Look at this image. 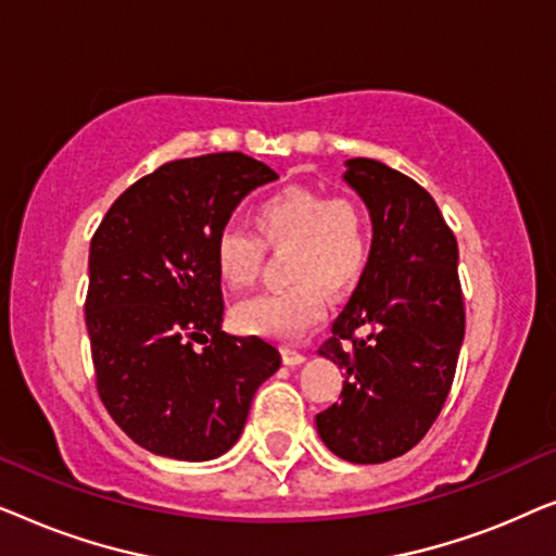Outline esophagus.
Wrapping results in <instances>:
<instances>
[{"label":"esophagus","mask_w":556,"mask_h":556,"mask_svg":"<svg viewBox=\"0 0 556 556\" xmlns=\"http://www.w3.org/2000/svg\"><path fill=\"white\" fill-rule=\"evenodd\" d=\"M283 362L291 364V367H299V364L306 362V354L299 352V349H293V346H283Z\"/></svg>","instance_id":"1"}]
</instances>
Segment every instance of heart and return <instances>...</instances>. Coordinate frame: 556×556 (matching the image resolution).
<instances>
[{"mask_svg":"<svg viewBox=\"0 0 556 556\" xmlns=\"http://www.w3.org/2000/svg\"><path fill=\"white\" fill-rule=\"evenodd\" d=\"M253 225L257 238L240 227L217 232L212 248L217 276L240 291L255 283L265 248H288L286 278L293 286L238 303L235 326L253 337L295 339L324 318V288L339 295L362 276L369 257V217L354 197L286 187L255 204Z\"/></svg>","mask_w":556,"mask_h":556,"instance_id":"obj_1","label":"heart"}]
</instances>
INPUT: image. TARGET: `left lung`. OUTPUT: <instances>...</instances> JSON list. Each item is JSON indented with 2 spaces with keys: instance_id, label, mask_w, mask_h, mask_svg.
<instances>
[{
  "instance_id": "8db88e82",
  "label": "left lung",
  "mask_w": 556,
  "mask_h": 556,
  "mask_svg": "<svg viewBox=\"0 0 556 556\" xmlns=\"http://www.w3.org/2000/svg\"><path fill=\"white\" fill-rule=\"evenodd\" d=\"M344 179L369 207L375 238L359 286L318 346L346 382L316 428L339 458L384 463L420 443L453 387L466 333L458 242L428 189L402 172L359 156Z\"/></svg>"
}]
</instances>
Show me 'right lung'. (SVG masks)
Returning a JSON list of instances; mask_svg holds the SVG:
<instances>
[{
    "label": "right lung",
    "mask_w": 556,
    "mask_h": 556,
    "mask_svg": "<svg viewBox=\"0 0 556 556\" xmlns=\"http://www.w3.org/2000/svg\"><path fill=\"white\" fill-rule=\"evenodd\" d=\"M273 179L268 164L240 151L166 162L111 204L90 240L86 326L98 394L134 443L164 458L230 451L257 387L280 367L268 341L219 329L223 278L212 257L242 197Z\"/></svg>",
    "instance_id": "1"
}]
</instances>
